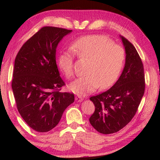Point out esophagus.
<instances>
[{
    "instance_id": "esophagus-1",
    "label": "esophagus",
    "mask_w": 160,
    "mask_h": 160,
    "mask_svg": "<svg viewBox=\"0 0 160 160\" xmlns=\"http://www.w3.org/2000/svg\"><path fill=\"white\" fill-rule=\"evenodd\" d=\"M75 100H76V102H81L83 100V98L80 95H77L75 96Z\"/></svg>"
}]
</instances>
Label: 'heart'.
<instances>
[{
	"instance_id": "b5f03b06",
	"label": "heart",
	"mask_w": 160,
	"mask_h": 160,
	"mask_svg": "<svg viewBox=\"0 0 160 160\" xmlns=\"http://www.w3.org/2000/svg\"><path fill=\"white\" fill-rule=\"evenodd\" d=\"M78 57L90 60L87 69L88 75L77 78L69 85V89L79 95H86L99 88L106 89L112 86L120 75L125 62V51L121 46L103 35L93 34L78 38L70 45ZM72 52L62 51L58 56L59 69L67 78L73 76Z\"/></svg>"
}]
</instances>
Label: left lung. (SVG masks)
I'll list each match as a JSON object with an SVG mask.
<instances>
[{"mask_svg":"<svg viewBox=\"0 0 160 160\" xmlns=\"http://www.w3.org/2000/svg\"><path fill=\"white\" fill-rule=\"evenodd\" d=\"M125 48V66L118 80L109 90L90 97L95 111L90 124L102 134L116 132L133 118L145 92L144 68L134 46L120 36Z\"/></svg>","mask_w":160,"mask_h":160,"instance_id":"obj_1","label":"left lung"}]
</instances>
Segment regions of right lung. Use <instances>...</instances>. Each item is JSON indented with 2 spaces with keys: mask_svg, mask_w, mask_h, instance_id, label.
Listing matches in <instances>:
<instances>
[{
  "mask_svg": "<svg viewBox=\"0 0 160 160\" xmlns=\"http://www.w3.org/2000/svg\"><path fill=\"white\" fill-rule=\"evenodd\" d=\"M72 30L44 27L28 39L15 60L12 89L19 113L37 132L57 126L74 94L61 92L65 82L56 61V48Z\"/></svg>",
  "mask_w": 160,
  "mask_h": 160,
  "instance_id": "obj_1",
  "label": "right lung"
}]
</instances>
